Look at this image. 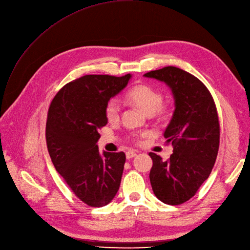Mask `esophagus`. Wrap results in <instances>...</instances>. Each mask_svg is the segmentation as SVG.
Returning a JSON list of instances; mask_svg holds the SVG:
<instances>
[{
    "label": "esophagus",
    "mask_w": 250,
    "mask_h": 250,
    "mask_svg": "<svg viewBox=\"0 0 250 250\" xmlns=\"http://www.w3.org/2000/svg\"><path fill=\"white\" fill-rule=\"evenodd\" d=\"M136 154H137V152H135V151H128V152L126 153V158H127V159H131V158L135 157Z\"/></svg>",
    "instance_id": "esophagus-1"
}]
</instances>
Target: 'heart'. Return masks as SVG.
Instances as JSON below:
<instances>
[{"label":"heart","instance_id":"heart-1","mask_svg":"<svg viewBox=\"0 0 250 250\" xmlns=\"http://www.w3.org/2000/svg\"><path fill=\"white\" fill-rule=\"evenodd\" d=\"M129 102L134 104L139 109L146 114H154L162 104V94L155 88L147 85H137L131 88L126 94ZM120 104L117 99L108 101L104 113L108 122H117L120 117Z\"/></svg>","mask_w":250,"mask_h":250}]
</instances>
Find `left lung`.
Returning a JSON list of instances; mask_svg holds the SVG:
<instances>
[{
    "instance_id": "1",
    "label": "left lung",
    "mask_w": 250,
    "mask_h": 250,
    "mask_svg": "<svg viewBox=\"0 0 250 250\" xmlns=\"http://www.w3.org/2000/svg\"><path fill=\"white\" fill-rule=\"evenodd\" d=\"M164 82L172 92L174 112L164 131L173 153L164 161L149 153V181L155 196L165 204L178 205L191 199L208 178L219 146V123L213 98L195 76L175 66L144 75Z\"/></svg>"
}]
</instances>
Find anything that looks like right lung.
<instances>
[{"label":"right lung","mask_w":250,"mask_h":250,"mask_svg":"<svg viewBox=\"0 0 250 250\" xmlns=\"http://www.w3.org/2000/svg\"><path fill=\"white\" fill-rule=\"evenodd\" d=\"M132 75H87L69 82L50 104L46 123L48 152L56 171L80 200L91 207L111 202L121 184L126 156L99 153L98 130L107 124L104 108Z\"/></svg>","instance_id":"obj_1"}]
</instances>
